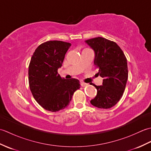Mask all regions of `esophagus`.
Returning a JSON list of instances; mask_svg holds the SVG:
<instances>
[{
  "label": "esophagus",
  "instance_id": "obj_1",
  "mask_svg": "<svg viewBox=\"0 0 151 151\" xmlns=\"http://www.w3.org/2000/svg\"><path fill=\"white\" fill-rule=\"evenodd\" d=\"M81 86H82V87H86V86H88V84H86V83H84V82H81Z\"/></svg>",
  "mask_w": 151,
  "mask_h": 151
}]
</instances>
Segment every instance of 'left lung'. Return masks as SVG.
Masks as SVG:
<instances>
[{"mask_svg":"<svg viewBox=\"0 0 151 151\" xmlns=\"http://www.w3.org/2000/svg\"><path fill=\"white\" fill-rule=\"evenodd\" d=\"M95 52L94 64L98 74L103 78L102 85H91L97 94L91 104L101 109H108L116 104L123 96L128 79L127 60L118 45L102 37L85 41Z\"/></svg>","mask_w":151,"mask_h":151,"instance_id":"1","label":"left lung"}]
</instances>
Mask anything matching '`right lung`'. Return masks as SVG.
<instances>
[{
    "instance_id": "right-lung-1",
    "label": "right lung",
    "mask_w": 151,
    "mask_h": 151,
    "mask_svg": "<svg viewBox=\"0 0 151 151\" xmlns=\"http://www.w3.org/2000/svg\"><path fill=\"white\" fill-rule=\"evenodd\" d=\"M71 45L62 41H49L35 50L28 67V81L34 98L46 110L56 112L69 104L80 88L78 80L62 78L58 73Z\"/></svg>"
}]
</instances>
